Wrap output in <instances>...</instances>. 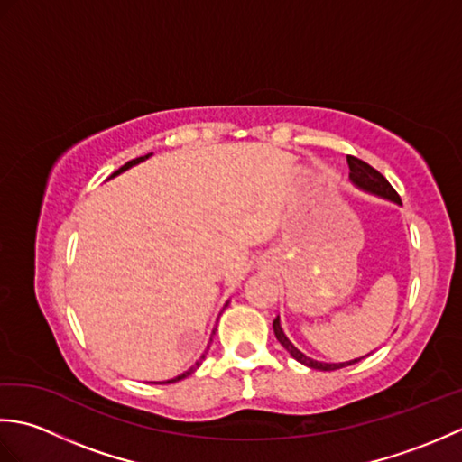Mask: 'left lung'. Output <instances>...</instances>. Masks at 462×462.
<instances>
[{
	"instance_id": "8db88e82",
	"label": "left lung",
	"mask_w": 462,
	"mask_h": 462,
	"mask_svg": "<svg viewBox=\"0 0 462 462\" xmlns=\"http://www.w3.org/2000/svg\"><path fill=\"white\" fill-rule=\"evenodd\" d=\"M347 164H349V179L351 182L357 186V189L371 192V194H377L381 199H387L391 202H397L401 204L399 194L395 192L393 186L387 182L385 176H383L379 171L373 169L367 162H363L361 159H356V156H347ZM273 333H276V339L282 343L283 347L290 351V356L303 363V365H308L311 369H319V371H333V369H341V367H347L353 365V363L361 361L359 359H353V361H343V363H323V361H316V359H310L308 356H303V353L293 346V343L286 337V333H283L282 326H280V318L273 319Z\"/></svg>"
}]
</instances>
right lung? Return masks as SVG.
I'll return each instance as SVG.
<instances>
[{
	"mask_svg": "<svg viewBox=\"0 0 462 462\" xmlns=\"http://www.w3.org/2000/svg\"><path fill=\"white\" fill-rule=\"evenodd\" d=\"M149 156H151V154H144V156H139V159H133V161H129V162H126V164H123L119 171H115V172L111 174V179H113V176H116V174H121V172H125V171H129V169H131V166H134V164H139V162L146 161V159H149ZM206 351H208V349H206ZM206 351L202 353V357H200L199 361H196V365H192V367H190L189 371H184V373H182V375H179V377H174V379H169V381H162V383H176V381H180V379H184V377H189V375H190V373H194V371H196V367H200V363H202V359L206 357Z\"/></svg>",
	"mask_w": 462,
	"mask_h": 462,
	"instance_id": "right-lung-1",
	"label": "right lung"
}]
</instances>
